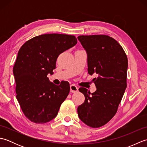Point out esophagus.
Returning a JSON list of instances; mask_svg holds the SVG:
<instances>
[{
  "instance_id": "1",
  "label": "esophagus",
  "mask_w": 147,
  "mask_h": 147,
  "mask_svg": "<svg viewBox=\"0 0 147 147\" xmlns=\"http://www.w3.org/2000/svg\"><path fill=\"white\" fill-rule=\"evenodd\" d=\"M78 91V88L75 85H71L70 86V92L71 93H75Z\"/></svg>"
}]
</instances>
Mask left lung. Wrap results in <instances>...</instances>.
Here are the masks:
<instances>
[{
	"label": "left lung",
	"instance_id": "8db88e82",
	"mask_svg": "<svg viewBox=\"0 0 147 147\" xmlns=\"http://www.w3.org/2000/svg\"><path fill=\"white\" fill-rule=\"evenodd\" d=\"M78 39L88 55V73L97 76L93 80L96 92L79 88L85 99L78 107V114L84 123L95 128L116 114L127 86L128 61L121 45L108 35H80Z\"/></svg>",
	"mask_w": 147,
	"mask_h": 147
}]
</instances>
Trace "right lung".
<instances>
[{
	"instance_id": "add662e5",
	"label": "right lung",
	"mask_w": 147,
	"mask_h": 147,
	"mask_svg": "<svg viewBox=\"0 0 147 147\" xmlns=\"http://www.w3.org/2000/svg\"><path fill=\"white\" fill-rule=\"evenodd\" d=\"M77 43L76 36L65 34H43L21 46L13 67L16 98L24 115L37 124L57 116L70 91L69 84L49 82L58 56Z\"/></svg>"
}]
</instances>
